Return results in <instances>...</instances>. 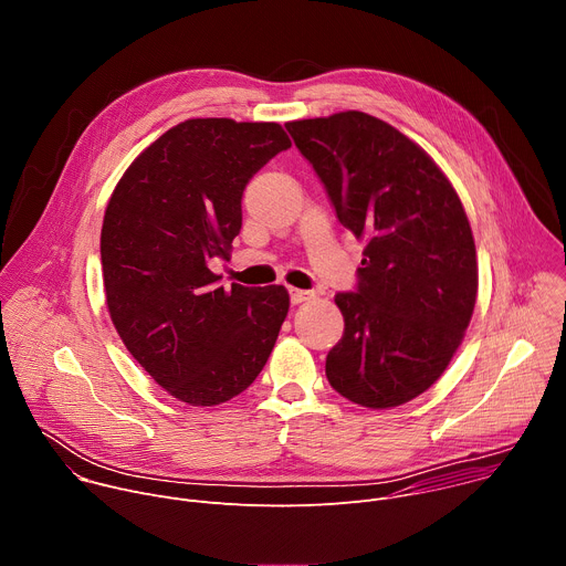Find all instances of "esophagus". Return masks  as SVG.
Returning a JSON list of instances; mask_svg holds the SVG:
<instances>
[{
  "mask_svg": "<svg viewBox=\"0 0 566 566\" xmlns=\"http://www.w3.org/2000/svg\"><path fill=\"white\" fill-rule=\"evenodd\" d=\"M308 300H313V293H311V291L291 289V302H293V304H302V302H308Z\"/></svg>",
  "mask_w": 566,
  "mask_h": 566,
  "instance_id": "1",
  "label": "esophagus"
}]
</instances>
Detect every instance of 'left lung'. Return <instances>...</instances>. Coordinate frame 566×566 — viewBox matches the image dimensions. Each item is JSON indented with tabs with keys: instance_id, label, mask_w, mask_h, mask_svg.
I'll return each instance as SVG.
<instances>
[{
	"instance_id": "1",
	"label": "left lung",
	"mask_w": 566,
	"mask_h": 566,
	"mask_svg": "<svg viewBox=\"0 0 566 566\" xmlns=\"http://www.w3.org/2000/svg\"><path fill=\"white\" fill-rule=\"evenodd\" d=\"M340 223L365 241L358 291L338 293L345 336L332 387L369 410L430 389L457 354L476 302L470 221L434 158L365 112L286 123Z\"/></svg>"
}]
</instances>
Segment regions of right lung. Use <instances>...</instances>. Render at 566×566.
Returning <instances> with one entry per match:
<instances>
[{"mask_svg":"<svg viewBox=\"0 0 566 566\" xmlns=\"http://www.w3.org/2000/svg\"><path fill=\"white\" fill-rule=\"evenodd\" d=\"M280 123L190 118L149 143L116 184L101 230L107 311L136 363L170 396L212 408L264 369L289 291L217 286L210 260L241 230V195L277 151Z\"/></svg>","mask_w":566,"mask_h":566,"instance_id":"right-lung-1","label":"right lung"}]
</instances>
